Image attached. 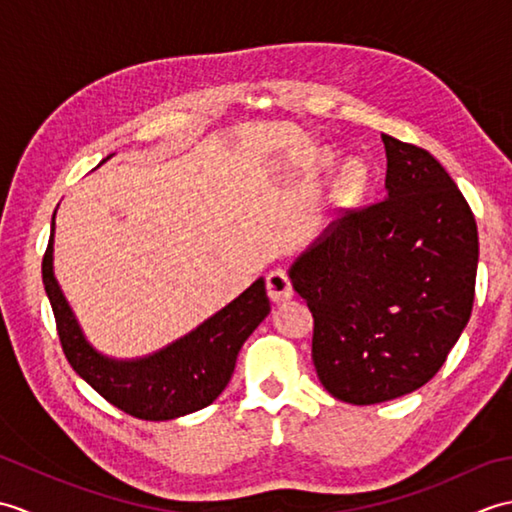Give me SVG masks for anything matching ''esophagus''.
Here are the masks:
<instances>
[{
	"mask_svg": "<svg viewBox=\"0 0 512 512\" xmlns=\"http://www.w3.org/2000/svg\"><path fill=\"white\" fill-rule=\"evenodd\" d=\"M266 286H268V297L273 303H284L295 295V288H292L290 277L284 273V270H273V273L266 277Z\"/></svg>",
	"mask_w": 512,
	"mask_h": 512,
	"instance_id": "34e87169",
	"label": "esophagus"
}]
</instances>
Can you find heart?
<instances>
[{
    "label": "heart",
    "mask_w": 512,
    "mask_h": 512,
    "mask_svg": "<svg viewBox=\"0 0 512 512\" xmlns=\"http://www.w3.org/2000/svg\"><path fill=\"white\" fill-rule=\"evenodd\" d=\"M319 165L323 169H330L334 165V156L332 154H321ZM367 184H369V167L365 165L361 158H350L339 169V173H336L334 195L343 204H354L365 193Z\"/></svg>",
    "instance_id": "b5f03b06"
}]
</instances>
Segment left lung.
Here are the masks:
<instances>
[{
  "label": "left lung",
  "mask_w": 512,
  "mask_h": 512,
  "mask_svg": "<svg viewBox=\"0 0 512 512\" xmlns=\"http://www.w3.org/2000/svg\"><path fill=\"white\" fill-rule=\"evenodd\" d=\"M385 200L330 224L288 268L314 317L321 385L352 405L407 396L471 319L477 226L429 151L383 134Z\"/></svg>",
  "instance_id": "1"
}]
</instances>
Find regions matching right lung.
I'll list each match as a JSON object with an SVG mask.
<instances>
[{
  "mask_svg": "<svg viewBox=\"0 0 512 512\" xmlns=\"http://www.w3.org/2000/svg\"><path fill=\"white\" fill-rule=\"evenodd\" d=\"M54 215L41 273L74 372L107 402L140 420H173L209 407L231 380L242 345L270 314L264 277L160 350L136 358L107 356L88 341L54 275Z\"/></svg>",
  "mask_w": 512,
  "mask_h": 512,
  "instance_id": "1",
  "label": "right lung"
}]
</instances>
